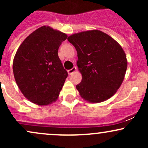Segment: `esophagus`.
Wrapping results in <instances>:
<instances>
[{"instance_id": "34e87169", "label": "esophagus", "mask_w": 148, "mask_h": 148, "mask_svg": "<svg viewBox=\"0 0 148 148\" xmlns=\"http://www.w3.org/2000/svg\"><path fill=\"white\" fill-rule=\"evenodd\" d=\"M76 71V67H74L73 68H72L71 69H69L68 70V74L69 75H71V74H72L73 73H74Z\"/></svg>"}]
</instances>
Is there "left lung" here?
<instances>
[{"label":"left lung","instance_id":"left-lung-1","mask_svg":"<svg viewBox=\"0 0 148 148\" xmlns=\"http://www.w3.org/2000/svg\"><path fill=\"white\" fill-rule=\"evenodd\" d=\"M67 40L77 51L76 65L82 80L76 88L80 96L88 102L99 103L114 95L127 68L120 44L99 30L74 33Z\"/></svg>","mask_w":148,"mask_h":148}]
</instances>
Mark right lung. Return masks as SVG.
<instances>
[{
  "mask_svg": "<svg viewBox=\"0 0 148 148\" xmlns=\"http://www.w3.org/2000/svg\"><path fill=\"white\" fill-rule=\"evenodd\" d=\"M67 38V34L43 25L30 34L16 51L12 65L15 81L32 103L47 106L58 99L68 74L58 51Z\"/></svg>",
  "mask_w": 148,
  "mask_h": 148,
  "instance_id": "add662e5",
  "label": "right lung"
}]
</instances>
